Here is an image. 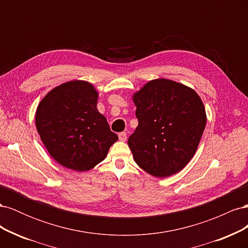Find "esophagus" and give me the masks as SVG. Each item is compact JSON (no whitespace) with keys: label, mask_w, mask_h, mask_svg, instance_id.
<instances>
[{"label":"esophagus","mask_w":248,"mask_h":248,"mask_svg":"<svg viewBox=\"0 0 248 248\" xmlns=\"http://www.w3.org/2000/svg\"><path fill=\"white\" fill-rule=\"evenodd\" d=\"M127 139V133L126 132H120L119 133V140H122V141H125Z\"/></svg>","instance_id":"esophagus-1"}]
</instances>
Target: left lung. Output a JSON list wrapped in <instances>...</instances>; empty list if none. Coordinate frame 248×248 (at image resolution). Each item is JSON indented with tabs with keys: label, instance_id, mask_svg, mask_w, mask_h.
Here are the masks:
<instances>
[{
	"label": "left lung",
	"instance_id": "left-lung-1",
	"mask_svg": "<svg viewBox=\"0 0 248 248\" xmlns=\"http://www.w3.org/2000/svg\"><path fill=\"white\" fill-rule=\"evenodd\" d=\"M139 120L128 139L134 161L148 174L166 178L186 167L206 126L200 96L180 82L157 78L132 96Z\"/></svg>",
	"mask_w": 248,
	"mask_h": 248
}]
</instances>
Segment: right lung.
<instances>
[{
	"mask_svg": "<svg viewBox=\"0 0 248 248\" xmlns=\"http://www.w3.org/2000/svg\"><path fill=\"white\" fill-rule=\"evenodd\" d=\"M98 92L85 80L64 82L48 92L36 110V128L48 153L62 167L93 169L118 140L97 109Z\"/></svg>",
	"mask_w": 248,
	"mask_h": 248,
	"instance_id": "1",
	"label": "right lung"
}]
</instances>
